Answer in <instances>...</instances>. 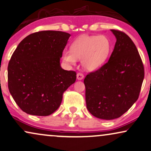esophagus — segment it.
Segmentation results:
<instances>
[{"label":"esophagus","instance_id":"obj_1","mask_svg":"<svg viewBox=\"0 0 151 151\" xmlns=\"http://www.w3.org/2000/svg\"><path fill=\"white\" fill-rule=\"evenodd\" d=\"M77 78L78 80H81L84 78V75L82 73H77Z\"/></svg>","mask_w":151,"mask_h":151}]
</instances>
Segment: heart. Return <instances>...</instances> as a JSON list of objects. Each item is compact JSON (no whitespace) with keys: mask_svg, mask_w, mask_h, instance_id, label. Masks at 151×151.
Wrapping results in <instances>:
<instances>
[{"mask_svg":"<svg viewBox=\"0 0 151 151\" xmlns=\"http://www.w3.org/2000/svg\"><path fill=\"white\" fill-rule=\"evenodd\" d=\"M111 43L104 35H82L71 45V50L65 49L63 60L69 65H74L81 59V65L87 71H94L105 63L109 55Z\"/></svg>","mask_w":151,"mask_h":151,"instance_id":"b5f03b06","label":"heart"}]
</instances>
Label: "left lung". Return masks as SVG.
Wrapping results in <instances>:
<instances>
[{
  "label": "left lung",
  "mask_w": 151,
  "mask_h": 151,
  "mask_svg": "<svg viewBox=\"0 0 151 151\" xmlns=\"http://www.w3.org/2000/svg\"><path fill=\"white\" fill-rule=\"evenodd\" d=\"M116 38L109 61L84 79L86 102L96 118L112 120L128 111L137 100L144 68L136 46L128 35L111 30Z\"/></svg>",
  "instance_id": "1"
}]
</instances>
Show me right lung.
<instances>
[{"mask_svg":"<svg viewBox=\"0 0 151 151\" xmlns=\"http://www.w3.org/2000/svg\"><path fill=\"white\" fill-rule=\"evenodd\" d=\"M70 34L44 30L25 37L13 53L8 67V88L23 111L34 116L53 114L63 94L77 79L74 71L60 67V58Z\"/></svg>","mask_w":151,"mask_h":151,"instance_id":"right-lung-1","label":"right lung"}]
</instances>
